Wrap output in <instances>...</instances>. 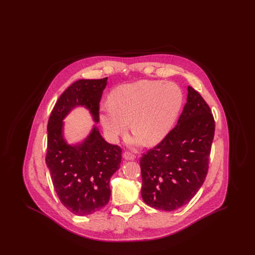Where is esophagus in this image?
I'll return each instance as SVG.
<instances>
[{
  "label": "esophagus",
  "mask_w": 255,
  "mask_h": 255,
  "mask_svg": "<svg viewBox=\"0 0 255 255\" xmlns=\"http://www.w3.org/2000/svg\"><path fill=\"white\" fill-rule=\"evenodd\" d=\"M123 158H125L126 160H133L135 158V156L132 154V153H130V152H125L123 154Z\"/></svg>",
  "instance_id": "1"
}]
</instances>
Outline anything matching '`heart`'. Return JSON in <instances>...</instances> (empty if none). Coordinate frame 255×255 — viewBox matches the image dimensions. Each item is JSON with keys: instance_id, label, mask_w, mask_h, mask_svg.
Returning <instances> with one entry per match:
<instances>
[{"instance_id": "1", "label": "heart", "mask_w": 255, "mask_h": 255, "mask_svg": "<svg viewBox=\"0 0 255 255\" xmlns=\"http://www.w3.org/2000/svg\"><path fill=\"white\" fill-rule=\"evenodd\" d=\"M180 87L172 82L141 80L118 87L112 99L102 101L98 118L110 141L115 142L129 128L130 145H155L170 132L182 105Z\"/></svg>"}]
</instances>
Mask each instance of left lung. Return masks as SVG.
Returning a JSON list of instances; mask_svg holds the SVG:
<instances>
[{
    "label": "left lung",
    "mask_w": 255,
    "mask_h": 255,
    "mask_svg": "<svg viewBox=\"0 0 255 255\" xmlns=\"http://www.w3.org/2000/svg\"><path fill=\"white\" fill-rule=\"evenodd\" d=\"M177 125L140 158L141 196L159 210L186 205L206 180L215 122L204 98L188 86Z\"/></svg>",
    "instance_id": "1"
}]
</instances>
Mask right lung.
<instances>
[{
	"label": "right lung",
	"mask_w": 255,
	"mask_h": 255,
	"mask_svg": "<svg viewBox=\"0 0 255 255\" xmlns=\"http://www.w3.org/2000/svg\"><path fill=\"white\" fill-rule=\"evenodd\" d=\"M107 79H80L58 98L48 123L46 163L61 203L79 216L97 212L110 201V180L120 169L122 149L108 143L95 124L81 142L70 144L64 120L76 107L88 110L98 123V108Z\"/></svg>",
	"instance_id": "obj_1"
}]
</instances>
